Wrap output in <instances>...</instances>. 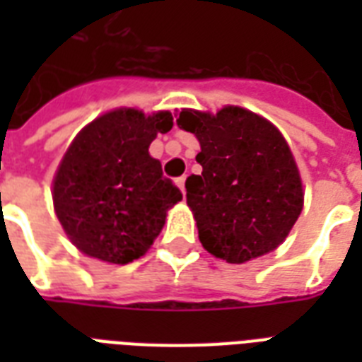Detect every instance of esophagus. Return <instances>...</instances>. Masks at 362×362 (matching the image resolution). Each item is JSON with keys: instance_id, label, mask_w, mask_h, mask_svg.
<instances>
[{"instance_id": "1", "label": "esophagus", "mask_w": 362, "mask_h": 362, "mask_svg": "<svg viewBox=\"0 0 362 362\" xmlns=\"http://www.w3.org/2000/svg\"><path fill=\"white\" fill-rule=\"evenodd\" d=\"M176 186L180 187L182 193H186V176H180V178H176Z\"/></svg>"}]
</instances>
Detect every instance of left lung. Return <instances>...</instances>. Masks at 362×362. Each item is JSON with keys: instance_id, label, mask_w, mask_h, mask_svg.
Here are the masks:
<instances>
[{"instance_id": "left-lung-1", "label": "left lung", "mask_w": 362, "mask_h": 362, "mask_svg": "<svg viewBox=\"0 0 362 362\" xmlns=\"http://www.w3.org/2000/svg\"><path fill=\"white\" fill-rule=\"evenodd\" d=\"M176 124L201 144L195 159L203 173L187 176L186 199L204 250L237 264L276 250L304 203L284 135L240 107L218 115L186 109Z\"/></svg>"}]
</instances>
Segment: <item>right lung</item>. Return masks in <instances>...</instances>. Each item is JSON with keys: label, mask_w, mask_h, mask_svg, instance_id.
<instances>
[{"label": "right lung", "mask_w": 362, "mask_h": 362, "mask_svg": "<svg viewBox=\"0 0 362 362\" xmlns=\"http://www.w3.org/2000/svg\"><path fill=\"white\" fill-rule=\"evenodd\" d=\"M173 127L167 110L146 116L116 109L75 136L54 176V210L82 253L125 264L152 246L167 210L182 199L148 153L158 133Z\"/></svg>", "instance_id": "add662e5"}]
</instances>
